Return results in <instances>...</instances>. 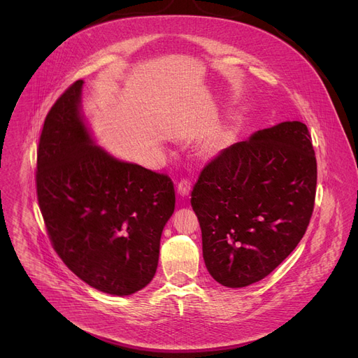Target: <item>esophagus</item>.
<instances>
[{
	"mask_svg": "<svg viewBox=\"0 0 358 358\" xmlns=\"http://www.w3.org/2000/svg\"><path fill=\"white\" fill-rule=\"evenodd\" d=\"M177 190L180 196H189L190 190H192V182L189 178H181L178 185H177Z\"/></svg>",
	"mask_w": 358,
	"mask_h": 358,
	"instance_id": "obj_1",
	"label": "esophagus"
}]
</instances>
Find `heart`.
<instances>
[{"label":"heart","mask_w":358,"mask_h":358,"mask_svg":"<svg viewBox=\"0 0 358 358\" xmlns=\"http://www.w3.org/2000/svg\"><path fill=\"white\" fill-rule=\"evenodd\" d=\"M216 146H217V143H216V142H213V143H210V145H209V146H208V148H209V149H210V150H213V149H215V148H216Z\"/></svg>","instance_id":"heart-1"}]
</instances>
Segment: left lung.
Instances as JSON below:
<instances>
[{
    "mask_svg": "<svg viewBox=\"0 0 358 358\" xmlns=\"http://www.w3.org/2000/svg\"><path fill=\"white\" fill-rule=\"evenodd\" d=\"M317 166L308 126L283 122L238 142L203 168L192 192L203 258L227 287L267 277L303 238Z\"/></svg>",
    "mask_w": 358,
    "mask_h": 358,
    "instance_id": "left-lung-1",
    "label": "left lung"
}]
</instances>
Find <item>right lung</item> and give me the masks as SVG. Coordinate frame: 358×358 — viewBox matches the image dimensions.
Here are the masks:
<instances>
[{
  "mask_svg": "<svg viewBox=\"0 0 358 358\" xmlns=\"http://www.w3.org/2000/svg\"><path fill=\"white\" fill-rule=\"evenodd\" d=\"M83 80L50 107L37 146L36 193L50 243L100 292L127 296L154 278L161 234L176 208L166 174L94 146L80 113Z\"/></svg>",
  "mask_w": 358,
  "mask_h": 358,
  "instance_id": "obj_1",
  "label": "right lung"
}]
</instances>
